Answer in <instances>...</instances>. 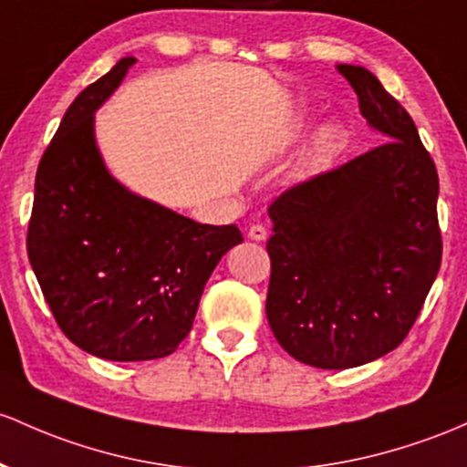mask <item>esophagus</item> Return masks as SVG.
<instances>
[{
    "instance_id": "esophagus-1",
    "label": "esophagus",
    "mask_w": 467,
    "mask_h": 467,
    "mask_svg": "<svg viewBox=\"0 0 467 467\" xmlns=\"http://www.w3.org/2000/svg\"><path fill=\"white\" fill-rule=\"evenodd\" d=\"M248 237L253 239V242H264V239L268 237V228H265L264 223H253L248 230Z\"/></svg>"
}]
</instances>
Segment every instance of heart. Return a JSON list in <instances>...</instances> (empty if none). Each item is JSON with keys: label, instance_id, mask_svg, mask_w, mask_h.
<instances>
[{"label": "heart", "instance_id": "b5f03b06", "mask_svg": "<svg viewBox=\"0 0 467 467\" xmlns=\"http://www.w3.org/2000/svg\"><path fill=\"white\" fill-rule=\"evenodd\" d=\"M335 141H337V132L332 130V128H324V130L319 132V137H317L315 150H317V152L330 150V148L335 146Z\"/></svg>", "mask_w": 467, "mask_h": 467}]
</instances>
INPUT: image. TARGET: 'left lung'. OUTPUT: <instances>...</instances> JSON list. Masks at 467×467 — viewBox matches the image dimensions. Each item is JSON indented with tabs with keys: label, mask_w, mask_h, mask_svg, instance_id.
Masks as SVG:
<instances>
[{
	"label": "left lung",
	"mask_w": 467,
	"mask_h": 467,
	"mask_svg": "<svg viewBox=\"0 0 467 467\" xmlns=\"http://www.w3.org/2000/svg\"><path fill=\"white\" fill-rule=\"evenodd\" d=\"M388 141L270 203L265 315L288 355L363 366L408 337L441 268L439 175L408 110L361 66H337Z\"/></svg>",
	"instance_id": "8db88e82"
}]
</instances>
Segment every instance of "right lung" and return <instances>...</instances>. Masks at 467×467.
<instances>
[{
	"label": "right lung",
	"mask_w": 467,
	"mask_h": 467,
	"mask_svg": "<svg viewBox=\"0 0 467 467\" xmlns=\"http://www.w3.org/2000/svg\"><path fill=\"white\" fill-rule=\"evenodd\" d=\"M124 57L68 106L35 177L26 248L66 337L109 361L172 355L191 332L203 285L244 237L234 223H197L115 182L92 112L121 84Z\"/></svg>",
	"instance_id": "add662e5"
}]
</instances>
